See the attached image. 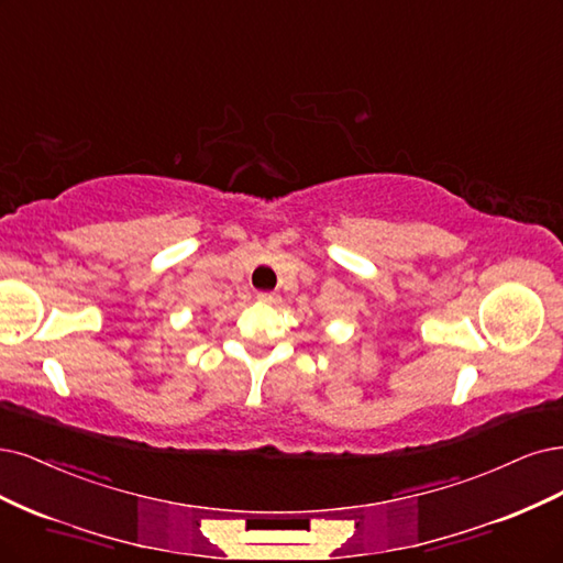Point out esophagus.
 <instances>
[{
  "instance_id": "esophagus-1",
  "label": "esophagus",
  "mask_w": 563,
  "mask_h": 563,
  "mask_svg": "<svg viewBox=\"0 0 563 563\" xmlns=\"http://www.w3.org/2000/svg\"><path fill=\"white\" fill-rule=\"evenodd\" d=\"M258 300L261 302H277L279 298H277V294H267V290H265V294H258Z\"/></svg>"
}]
</instances>
